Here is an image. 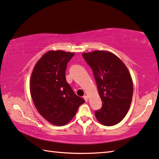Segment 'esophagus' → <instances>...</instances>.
Instances as JSON below:
<instances>
[{"label": "esophagus", "mask_w": 159, "mask_h": 159, "mask_svg": "<svg viewBox=\"0 0 159 159\" xmlns=\"http://www.w3.org/2000/svg\"><path fill=\"white\" fill-rule=\"evenodd\" d=\"M84 98L85 101H88V99H89V97H88V96H84Z\"/></svg>", "instance_id": "1"}]
</instances>
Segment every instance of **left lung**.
Here are the masks:
<instances>
[{"mask_svg": "<svg viewBox=\"0 0 159 159\" xmlns=\"http://www.w3.org/2000/svg\"><path fill=\"white\" fill-rule=\"evenodd\" d=\"M93 70L102 108L95 115L99 123L111 126L121 121L132 101L134 84L124 63L107 51L82 54Z\"/></svg>", "mask_w": 159, "mask_h": 159, "instance_id": "8db88e82", "label": "left lung"}]
</instances>
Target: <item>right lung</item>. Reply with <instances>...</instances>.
<instances>
[{"mask_svg":"<svg viewBox=\"0 0 159 159\" xmlns=\"http://www.w3.org/2000/svg\"><path fill=\"white\" fill-rule=\"evenodd\" d=\"M74 53L48 51L35 63L30 79V92L37 111L54 125L62 126L75 116L84 99L66 82L67 63Z\"/></svg>","mask_w":159,"mask_h":159,"instance_id":"right-lung-1","label":"right lung"}]
</instances>
